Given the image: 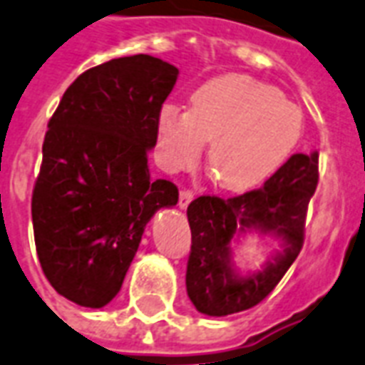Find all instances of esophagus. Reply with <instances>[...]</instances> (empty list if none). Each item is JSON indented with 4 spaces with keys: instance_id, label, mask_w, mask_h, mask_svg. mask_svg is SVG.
<instances>
[{
    "instance_id": "esophagus-1",
    "label": "esophagus",
    "mask_w": 365,
    "mask_h": 365,
    "mask_svg": "<svg viewBox=\"0 0 365 365\" xmlns=\"http://www.w3.org/2000/svg\"><path fill=\"white\" fill-rule=\"evenodd\" d=\"M195 193L193 191H189V189H183V191H180V201H178V205H180V208H187V205L191 201H193Z\"/></svg>"
}]
</instances>
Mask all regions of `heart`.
Returning a JSON list of instances; mask_svg holds the SVG:
<instances>
[{
	"label": "heart",
	"mask_w": 365,
	"mask_h": 365,
	"mask_svg": "<svg viewBox=\"0 0 365 365\" xmlns=\"http://www.w3.org/2000/svg\"><path fill=\"white\" fill-rule=\"evenodd\" d=\"M157 133L168 170L193 166L210 141L207 168L214 183L243 193L287 163L302 135V113L274 86L245 74H222L195 88L189 110L164 105Z\"/></svg>",
	"instance_id": "heart-1"
}]
</instances>
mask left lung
Here are the masks:
<instances>
[{
    "label": "left lung",
    "mask_w": 365,
    "mask_h": 365,
    "mask_svg": "<svg viewBox=\"0 0 365 365\" xmlns=\"http://www.w3.org/2000/svg\"><path fill=\"white\" fill-rule=\"evenodd\" d=\"M318 185V151L297 153L262 187L237 197H197L187 207L191 227L185 285L195 308L207 316L243 312L262 302L282 282L304 243L308 202ZM249 229L279 238L284 250L262 272L239 276L231 262V241Z\"/></svg>",
    "instance_id": "obj_1"
}]
</instances>
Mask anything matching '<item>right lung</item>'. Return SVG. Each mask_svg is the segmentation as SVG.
I'll return each instance as SVG.
<instances>
[{"label":"right lung","instance_id":"1","mask_svg":"<svg viewBox=\"0 0 365 365\" xmlns=\"http://www.w3.org/2000/svg\"><path fill=\"white\" fill-rule=\"evenodd\" d=\"M178 74L151 55L108 61L82 72L49 118L32 193L34 241L47 282L76 304L115 299L147 222L178 202L176 185L153 180L147 164Z\"/></svg>","mask_w":365,"mask_h":365}]
</instances>
